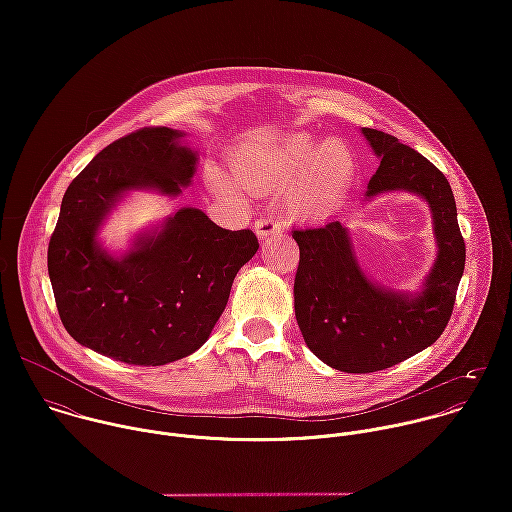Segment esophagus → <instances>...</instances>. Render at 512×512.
Returning a JSON list of instances; mask_svg holds the SVG:
<instances>
[{"label": "esophagus", "instance_id": "34e87169", "mask_svg": "<svg viewBox=\"0 0 512 512\" xmlns=\"http://www.w3.org/2000/svg\"><path fill=\"white\" fill-rule=\"evenodd\" d=\"M281 231H283V229H281V225H279L277 221H273V218H265V216L257 218V223H255V233H257V237H259V239H265V237L275 235V233H281Z\"/></svg>", "mask_w": 512, "mask_h": 512}]
</instances>
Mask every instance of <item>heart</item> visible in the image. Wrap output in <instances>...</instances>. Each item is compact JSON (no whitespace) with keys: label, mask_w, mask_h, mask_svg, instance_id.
<instances>
[{"label":"heart","mask_w":512,"mask_h":512,"mask_svg":"<svg viewBox=\"0 0 512 512\" xmlns=\"http://www.w3.org/2000/svg\"><path fill=\"white\" fill-rule=\"evenodd\" d=\"M233 172L249 190L279 188L304 173L296 188V206L316 212L332 206L346 192L352 176V158L338 139L318 145L310 135L298 133L265 148L237 154ZM208 180L216 190L231 192V182L223 172L208 170Z\"/></svg>","instance_id":"heart-1"}]
</instances>
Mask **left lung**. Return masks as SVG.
<instances>
[{"label":"left lung","instance_id":"left-lung-1","mask_svg":"<svg viewBox=\"0 0 512 512\" xmlns=\"http://www.w3.org/2000/svg\"><path fill=\"white\" fill-rule=\"evenodd\" d=\"M381 158L367 196L409 190L433 212L437 259L417 296L395 294L371 283L360 271L346 229H296L300 247L294 283L296 318L308 348L342 373H375L421 352L446 330L466 263L456 200L446 176L395 135L362 127Z\"/></svg>","mask_w":512,"mask_h":512}]
</instances>
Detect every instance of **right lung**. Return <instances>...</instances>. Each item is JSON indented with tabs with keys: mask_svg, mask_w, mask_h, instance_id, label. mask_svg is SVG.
I'll list each match as a JSON object with an SVG mask.
<instances>
[{
	"mask_svg": "<svg viewBox=\"0 0 512 512\" xmlns=\"http://www.w3.org/2000/svg\"><path fill=\"white\" fill-rule=\"evenodd\" d=\"M170 127H141L109 143L64 192L48 243V275L66 332L105 356L158 367L192 354L225 312L237 271L257 253L253 231H227L182 208L154 237L121 257L97 229L131 188L180 194L196 154Z\"/></svg>",
	"mask_w": 512,
	"mask_h": 512,
	"instance_id": "right-lung-1",
	"label": "right lung"
}]
</instances>
